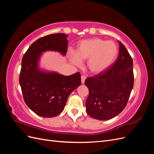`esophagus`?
Instances as JSON below:
<instances>
[{
  "mask_svg": "<svg viewBox=\"0 0 154 154\" xmlns=\"http://www.w3.org/2000/svg\"><path fill=\"white\" fill-rule=\"evenodd\" d=\"M86 80V76L84 75H82L81 76V81H82V83H84L85 81Z\"/></svg>",
  "mask_w": 154,
  "mask_h": 154,
  "instance_id": "obj_1",
  "label": "esophagus"
}]
</instances>
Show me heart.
Wrapping results in <instances>:
<instances>
[{"label":"heart","mask_w":154,"mask_h":154,"mask_svg":"<svg viewBox=\"0 0 154 154\" xmlns=\"http://www.w3.org/2000/svg\"><path fill=\"white\" fill-rule=\"evenodd\" d=\"M118 53V45L114 42L93 38L80 42L76 53L72 54L71 60L76 66H82V60H88V69L97 74L105 71L114 63Z\"/></svg>","instance_id":"obj_1"}]
</instances>
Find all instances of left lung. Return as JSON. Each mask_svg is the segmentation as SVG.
<instances>
[{
	"label": "left lung",
	"mask_w": 154,
	"mask_h": 154,
	"mask_svg": "<svg viewBox=\"0 0 154 154\" xmlns=\"http://www.w3.org/2000/svg\"><path fill=\"white\" fill-rule=\"evenodd\" d=\"M119 45V57L115 63L85 82L89 91L87 113L96 119L109 120L118 116L127 105L133 88L132 58L121 42Z\"/></svg>",
	"instance_id": "left-lung-1"
}]
</instances>
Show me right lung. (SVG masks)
Instances as JSON below:
<instances>
[{"label": "right lung", "instance_id": "1", "mask_svg": "<svg viewBox=\"0 0 154 154\" xmlns=\"http://www.w3.org/2000/svg\"><path fill=\"white\" fill-rule=\"evenodd\" d=\"M67 36L56 33L42 37L30 45L22 60L19 82L24 100L41 117L53 118L61 113L70 94L82 83L79 72L64 76L39 67L42 53L55 51L66 56Z\"/></svg>", "mask_w": 154, "mask_h": 154}]
</instances>
